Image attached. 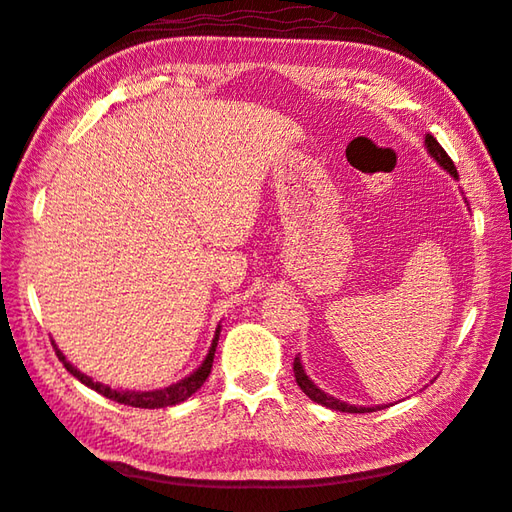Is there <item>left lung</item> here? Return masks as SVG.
Segmentation results:
<instances>
[{"instance_id":"left-lung-1","label":"left lung","mask_w":512,"mask_h":512,"mask_svg":"<svg viewBox=\"0 0 512 512\" xmlns=\"http://www.w3.org/2000/svg\"><path fill=\"white\" fill-rule=\"evenodd\" d=\"M425 144H427V151H429V155L434 157V160L447 170V173H451L453 177H458V170H456V166H453V162H451V157L447 155V151L442 149V146L438 144V140L434 138V135H425ZM293 374H295V381H298V385H300V390L309 396L311 401H315V403H320V405H324V407H331V410H337V412H348V414H366V412H374V410H383V407H357V405H348V403H344V401H339V399H335V396H328L326 392H322L320 388H317V385L306 377V372H304V368H302V363H300V357H295L293 359Z\"/></svg>"}]
</instances>
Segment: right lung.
I'll use <instances>...</instances> for the list:
<instances>
[{"mask_svg":"<svg viewBox=\"0 0 512 512\" xmlns=\"http://www.w3.org/2000/svg\"><path fill=\"white\" fill-rule=\"evenodd\" d=\"M217 342H219V328H217V335H214L212 339V346H210V352L208 357L203 359L201 366L190 374V377L181 379L179 383L170 385V388H164V390H153V392H133V390H111L109 385H102L94 379H89L87 374H83L81 370H76L70 361H67L63 357V352L56 348L54 344V350H56V357H59V361H63L65 370L74 374V377L85 383L87 388L96 390L98 394L107 396V399L116 401V403H122V405H131V407H144V410H157V407H170V405H177L181 401H186L188 396L195 394L203 383H206V379L210 377V370H212V361H214V350H217Z\"/></svg>","mask_w":512,"mask_h":512,"instance_id":"1","label":"right lung"}]
</instances>
